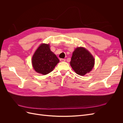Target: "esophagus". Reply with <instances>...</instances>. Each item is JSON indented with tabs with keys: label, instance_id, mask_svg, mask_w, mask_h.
I'll return each mask as SVG.
<instances>
[{
	"label": "esophagus",
	"instance_id": "esophagus-1",
	"mask_svg": "<svg viewBox=\"0 0 123 123\" xmlns=\"http://www.w3.org/2000/svg\"><path fill=\"white\" fill-rule=\"evenodd\" d=\"M60 61H61V62H65V61H66V59H64V58H61L60 59Z\"/></svg>",
	"mask_w": 123,
	"mask_h": 123
}]
</instances>
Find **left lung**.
<instances>
[{
  "mask_svg": "<svg viewBox=\"0 0 123 123\" xmlns=\"http://www.w3.org/2000/svg\"><path fill=\"white\" fill-rule=\"evenodd\" d=\"M94 59L84 48L79 47L73 52L70 65L77 74L85 75L93 68Z\"/></svg>",
  "mask_w": 123,
  "mask_h": 123,
  "instance_id": "1",
  "label": "left lung"
}]
</instances>
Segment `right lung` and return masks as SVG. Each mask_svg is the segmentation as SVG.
<instances>
[{
    "mask_svg": "<svg viewBox=\"0 0 123 123\" xmlns=\"http://www.w3.org/2000/svg\"><path fill=\"white\" fill-rule=\"evenodd\" d=\"M49 47V44H40L32 59V65L35 71L43 75L51 72L59 62Z\"/></svg>",
    "mask_w": 123,
    "mask_h": 123,
    "instance_id": "add662e5",
    "label": "right lung"
}]
</instances>
